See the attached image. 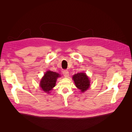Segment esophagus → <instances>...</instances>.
I'll return each mask as SVG.
<instances>
[{"instance_id":"1","label":"esophagus","mask_w":132,"mask_h":132,"mask_svg":"<svg viewBox=\"0 0 132 132\" xmlns=\"http://www.w3.org/2000/svg\"><path fill=\"white\" fill-rule=\"evenodd\" d=\"M63 74L64 76V77H65V78L68 77V76H69V72H68V70H64V71H63Z\"/></svg>"}]
</instances>
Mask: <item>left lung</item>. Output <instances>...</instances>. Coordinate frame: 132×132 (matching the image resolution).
<instances>
[{
	"instance_id": "8db88e82",
	"label": "left lung",
	"mask_w": 132,
	"mask_h": 132,
	"mask_svg": "<svg viewBox=\"0 0 132 132\" xmlns=\"http://www.w3.org/2000/svg\"><path fill=\"white\" fill-rule=\"evenodd\" d=\"M73 79L75 85L78 89L84 93L89 88L90 80L89 78L85 73H77L73 76Z\"/></svg>"
}]
</instances>
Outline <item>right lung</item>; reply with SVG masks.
Wrapping results in <instances>:
<instances>
[{"instance_id": "right-lung-1", "label": "right lung", "mask_w": 132, "mask_h": 132, "mask_svg": "<svg viewBox=\"0 0 132 132\" xmlns=\"http://www.w3.org/2000/svg\"><path fill=\"white\" fill-rule=\"evenodd\" d=\"M61 77L59 74L48 70L45 73L40 81L39 85L43 91L47 93H50V91L52 90L55 86L57 79Z\"/></svg>"}]
</instances>
